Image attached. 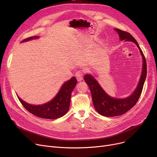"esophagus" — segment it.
<instances>
[{"label":"esophagus","instance_id":"34e87169","mask_svg":"<svg viewBox=\"0 0 157 157\" xmlns=\"http://www.w3.org/2000/svg\"><path fill=\"white\" fill-rule=\"evenodd\" d=\"M75 76L78 82H81V81L83 80V73L82 72H77L75 74Z\"/></svg>","mask_w":157,"mask_h":157}]
</instances>
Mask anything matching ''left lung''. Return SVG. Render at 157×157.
<instances>
[{
	"label": "left lung",
	"instance_id": "1",
	"mask_svg": "<svg viewBox=\"0 0 157 157\" xmlns=\"http://www.w3.org/2000/svg\"><path fill=\"white\" fill-rule=\"evenodd\" d=\"M114 30L119 35L120 40L131 41L137 46L142 56V68L140 79L135 90L129 96L124 98H116L110 96L103 89L94 75L91 74H86L84 75L85 82L89 85L91 92L92 102L95 109L100 114L105 117H114L122 115L135 105L141 95L147 75L146 61L135 39L129 33L121 31L117 28H114Z\"/></svg>",
	"mask_w": 157,
	"mask_h": 157
}]
</instances>
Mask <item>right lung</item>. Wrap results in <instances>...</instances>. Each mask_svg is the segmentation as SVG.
I'll use <instances>...</instances> for the list:
<instances>
[{"label":"right lung","instance_id":"1","mask_svg":"<svg viewBox=\"0 0 157 157\" xmlns=\"http://www.w3.org/2000/svg\"><path fill=\"white\" fill-rule=\"evenodd\" d=\"M39 38V37L37 36L31 37L22 40L21 43ZM76 84L77 79L75 77H72L63 84L53 99L41 105H32L22 100L19 96H17V97L24 107L33 115L41 118L54 120L62 117L68 111L71 93Z\"/></svg>","mask_w":157,"mask_h":157}]
</instances>
